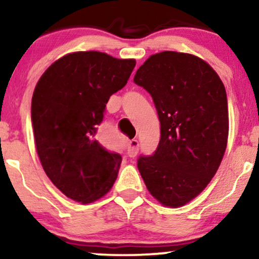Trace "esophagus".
<instances>
[{"label": "esophagus", "instance_id": "34e87169", "mask_svg": "<svg viewBox=\"0 0 259 259\" xmlns=\"http://www.w3.org/2000/svg\"><path fill=\"white\" fill-rule=\"evenodd\" d=\"M139 149H140L139 141L137 140L129 141V143H127V155H129L130 158H135L137 153H139Z\"/></svg>", "mask_w": 259, "mask_h": 259}]
</instances>
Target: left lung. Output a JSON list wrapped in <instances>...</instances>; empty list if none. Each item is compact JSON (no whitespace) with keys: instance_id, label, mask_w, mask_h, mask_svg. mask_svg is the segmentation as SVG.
Segmentation results:
<instances>
[{"instance_id":"left-lung-1","label":"left lung","mask_w":259,"mask_h":259,"mask_svg":"<svg viewBox=\"0 0 259 259\" xmlns=\"http://www.w3.org/2000/svg\"><path fill=\"white\" fill-rule=\"evenodd\" d=\"M134 82L152 96L160 142L137 167L154 198L178 208L201 194L227 147L228 105L221 78L207 62L176 51L152 55Z\"/></svg>"}]
</instances>
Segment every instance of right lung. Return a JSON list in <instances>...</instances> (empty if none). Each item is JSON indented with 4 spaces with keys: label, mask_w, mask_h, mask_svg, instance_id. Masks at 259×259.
I'll list each match as a JSON object with an SVG mask.
<instances>
[{
    "label": "right lung",
    "mask_w": 259,
    "mask_h": 259,
    "mask_svg": "<svg viewBox=\"0 0 259 259\" xmlns=\"http://www.w3.org/2000/svg\"><path fill=\"white\" fill-rule=\"evenodd\" d=\"M135 65L99 51L73 52L52 63L34 88L31 119L39 160L74 201H97L116 181L122 156L100 145L98 127L110 97L125 86Z\"/></svg>",
    "instance_id": "obj_1"
}]
</instances>
